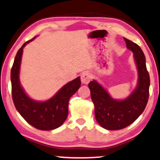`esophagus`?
<instances>
[{
  "instance_id": "1",
  "label": "esophagus",
  "mask_w": 160,
  "mask_h": 160,
  "mask_svg": "<svg viewBox=\"0 0 160 160\" xmlns=\"http://www.w3.org/2000/svg\"><path fill=\"white\" fill-rule=\"evenodd\" d=\"M91 73L89 72H87V71H85V72H82V76H81V81H82V82L83 84H87L90 82V81L91 80Z\"/></svg>"
}]
</instances>
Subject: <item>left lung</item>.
<instances>
[{"label": "left lung", "mask_w": 160, "mask_h": 160, "mask_svg": "<svg viewBox=\"0 0 160 160\" xmlns=\"http://www.w3.org/2000/svg\"><path fill=\"white\" fill-rule=\"evenodd\" d=\"M127 48L134 54L138 72L136 89L123 100L112 99L97 81L88 84L91 99L95 106L97 121L103 128L118 130L132 123L144 112L149 98L150 76L144 54L136 43L124 38Z\"/></svg>", "instance_id": "left-lung-1"}]
</instances>
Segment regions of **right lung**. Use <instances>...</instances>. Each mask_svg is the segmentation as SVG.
<instances>
[{"label":"right lung","instance_id":"obj_1","mask_svg":"<svg viewBox=\"0 0 160 160\" xmlns=\"http://www.w3.org/2000/svg\"><path fill=\"white\" fill-rule=\"evenodd\" d=\"M33 39L24 42L15 58L10 76L12 100L16 110L29 124L41 130H52L61 127L67 119L69 100L80 88V77L65 84L45 102H37L28 97L20 84L19 70L23 48Z\"/></svg>","mask_w":160,"mask_h":160}]
</instances>
